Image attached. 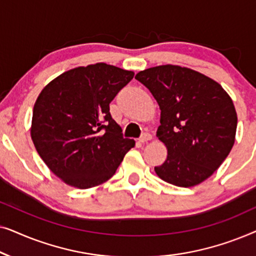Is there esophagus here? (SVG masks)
<instances>
[{
	"mask_svg": "<svg viewBox=\"0 0 256 256\" xmlns=\"http://www.w3.org/2000/svg\"><path fill=\"white\" fill-rule=\"evenodd\" d=\"M152 138V136L149 134V132H144V134H142L141 138H140V142L141 143H144V142H148Z\"/></svg>",
	"mask_w": 256,
	"mask_h": 256,
	"instance_id": "obj_1",
	"label": "esophagus"
}]
</instances>
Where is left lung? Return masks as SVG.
Masks as SVG:
<instances>
[{"label":"left lung","mask_w":256,"mask_h":256,"mask_svg":"<svg viewBox=\"0 0 256 256\" xmlns=\"http://www.w3.org/2000/svg\"><path fill=\"white\" fill-rule=\"evenodd\" d=\"M135 79L152 92L160 110L157 138L168 156L155 166L157 176L180 188L208 180L236 141L238 116L230 96L213 79L178 65L146 68Z\"/></svg>","instance_id":"8db88e82"}]
</instances>
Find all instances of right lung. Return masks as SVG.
Wrapping results in <instances>:
<instances>
[{"instance_id":"right-lung-1","label":"right lung","mask_w":256,"mask_h":256,"mask_svg":"<svg viewBox=\"0 0 256 256\" xmlns=\"http://www.w3.org/2000/svg\"><path fill=\"white\" fill-rule=\"evenodd\" d=\"M134 72L104 62L66 71L42 90L31 138L56 176L78 188L107 182L135 141L124 138L110 104Z\"/></svg>"}]
</instances>
